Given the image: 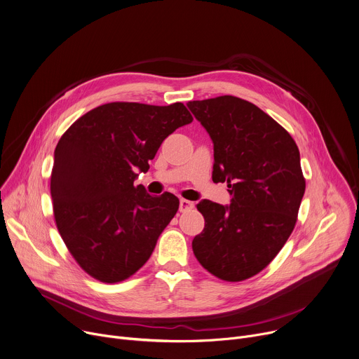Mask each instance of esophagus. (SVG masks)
<instances>
[{
    "label": "esophagus",
    "mask_w": 359,
    "mask_h": 359,
    "mask_svg": "<svg viewBox=\"0 0 359 359\" xmlns=\"http://www.w3.org/2000/svg\"><path fill=\"white\" fill-rule=\"evenodd\" d=\"M194 208V202H190V201H186V199H180V212L182 213H186V212H190L191 209Z\"/></svg>",
    "instance_id": "34e87169"
}]
</instances>
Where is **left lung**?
I'll use <instances>...</instances> for the list:
<instances>
[{"label": "left lung", "mask_w": 359, "mask_h": 359, "mask_svg": "<svg viewBox=\"0 0 359 359\" xmlns=\"http://www.w3.org/2000/svg\"><path fill=\"white\" fill-rule=\"evenodd\" d=\"M215 150L213 182H227L232 203L202 201L205 229L191 242L216 278L241 282L264 271L295 227L305 193L299 149L257 106L235 95L189 102Z\"/></svg>", "instance_id": "left-lung-1"}]
</instances>
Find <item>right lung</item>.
Returning a JSON list of instances; mask_svg holds the SVG:
<instances>
[{
	"label": "right lung",
	"mask_w": 359,
	"mask_h": 359,
	"mask_svg": "<svg viewBox=\"0 0 359 359\" xmlns=\"http://www.w3.org/2000/svg\"><path fill=\"white\" fill-rule=\"evenodd\" d=\"M193 121L183 103L114 102L76 120L57 143L51 198L57 229L76 262L94 279L121 282L149 260L179 209L165 191L150 196L135 180L160 144Z\"/></svg>",
	"instance_id": "add662e5"
}]
</instances>
